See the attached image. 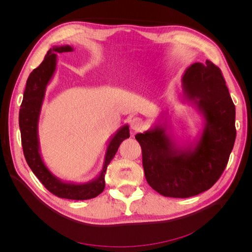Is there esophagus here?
<instances>
[{
    "label": "esophagus",
    "instance_id": "34e87169",
    "mask_svg": "<svg viewBox=\"0 0 252 252\" xmlns=\"http://www.w3.org/2000/svg\"><path fill=\"white\" fill-rule=\"evenodd\" d=\"M144 122L141 118H133L130 120V128L133 129L134 131H139L143 128Z\"/></svg>",
    "mask_w": 252,
    "mask_h": 252
}]
</instances>
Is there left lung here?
<instances>
[{"mask_svg":"<svg viewBox=\"0 0 252 252\" xmlns=\"http://www.w3.org/2000/svg\"><path fill=\"white\" fill-rule=\"evenodd\" d=\"M182 103L203 119L193 142L181 145L167 125V112L135 139L141 145L148 184L170 197H189L211 188L223 173L235 141V107L220 68L194 63L182 75Z\"/></svg>","mask_w":252,"mask_h":252,"instance_id":"obj_1","label":"left lung"}]
</instances>
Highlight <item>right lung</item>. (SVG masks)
I'll return each mask as SVG.
<instances>
[{
    "mask_svg": "<svg viewBox=\"0 0 252 252\" xmlns=\"http://www.w3.org/2000/svg\"><path fill=\"white\" fill-rule=\"evenodd\" d=\"M73 47L69 45L53 46L47 51L41 65L29 74L23 102L19 113V125L21 130L22 147L24 157L30 169L51 193L62 199L89 200L97 196L105 188V173L111 159L116 156L120 144L128 139L129 126L125 124L113 133L107 142L103 167L96 177L86 183L66 182L56 177L44 163L40 150L39 120L47 85L55 75L57 69L58 55L62 52H71Z\"/></svg>",
    "mask_w": 252,
    "mask_h": 252,
    "instance_id": "add662e5",
    "label": "right lung"
}]
</instances>
